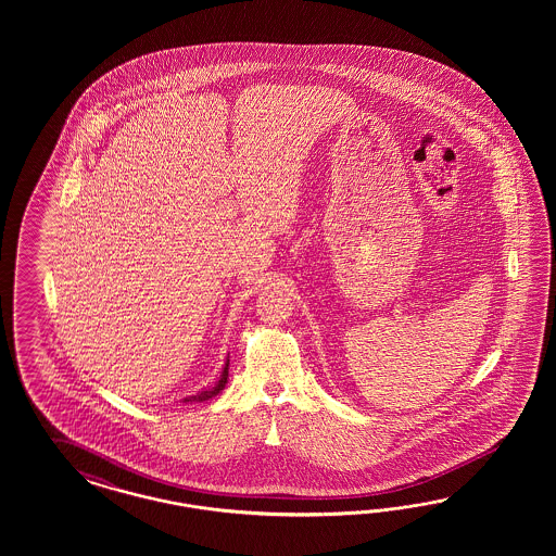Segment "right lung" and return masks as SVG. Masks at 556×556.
<instances>
[{
  "label": "right lung",
  "mask_w": 556,
  "mask_h": 556,
  "mask_svg": "<svg viewBox=\"0 0 556 556\" xmlns=\"http://www.w3.org/2000/svg\"><path fill=\"white\" fill-rule=\"evenodd\" d=\"M228 367H230V356L226 358V365H224V369H222V375H219L218 381H216V386L214 388L203 389V391H198L195 395H189L186 397L184 402L189 404V402H207V400H212L214 395H218L222 389L226 388V383H228Z\"/></svg>",
  "instance_id": "right-lung-1"
}]
</instances>
